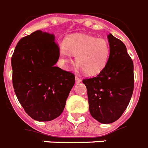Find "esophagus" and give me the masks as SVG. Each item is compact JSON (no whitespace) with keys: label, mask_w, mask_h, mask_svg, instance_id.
Returning <instances> with one entry per match:
<instances>
[{"label":"esophagus","mask_w":148,"mask_h":148,"mask_svg":"<svg viewBox=\"0 0 148 148\" xmlns=\"http://www.w3.org/2000/svg\"><path fill=\"white\" fill-rule=\"evenodd\" d=\"M82 82L81 78L78 77V76H75V82H76V83H79V82Z\"/></svg>","instance_id":"34e87169"}]
</instances>
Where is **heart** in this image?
Returning a JSON list of instances; mask_svg holds the SVG:
<instances>
[{
	"instance_id": "1",
	"label": "heart",
	"mask_w": 148,
	"mask_h": 148,
	"mask_svg": "<svg viewBox=\"0 0 148 148\" xmlns=\"http://www.w3.org/2000/svg\"><path fill=\"white\" fill-rule=\"evenodd\" d=\"M75 55L77 66L86 75H95L103 70L110 55L109 43L103 38L78 34L69 36L59 44L60 62L66 66L67 62Z\"/></svg>"
}]
</instances>
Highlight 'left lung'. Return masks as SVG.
<instances>
[{
  "label": "left lung",
  "mask_w": 148,
  "mask_h": 148,
  "mask_svg": "<svg viewBox=\"0 0 148 148\" xmlns=\"http://www.w3.org/2000/svg\"><path fill=\"white\" fill-rule=\"evenodd\" d=\"M108 61L95 77L82 80L87 88L91 115L102 124L117 121L130 102L134 90V64L122 41L108 35Z\"/></svg>",
  "instance_id": "1"
}]
</instances>
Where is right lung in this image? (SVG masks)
I'll use <instances>...</instances> for the list:
<instances>
[{"mask_svg": "<svg viewBox=\"0 0 148 148\" xmlns=\"http://www.w3.org/2000/svg\"><path fill=\"white\" fill-rule=\"evenodd\" d=\"M58 60L55 36L41 30L21 39L14 49V92L27 114L36 121H49L60 116L75 84L73 73L55 66Z\"/></svg>", "mask_w": 148, "mask_h": 148, "instance_id": "right-lung-1", "label": "right lung"}]
</instances>
